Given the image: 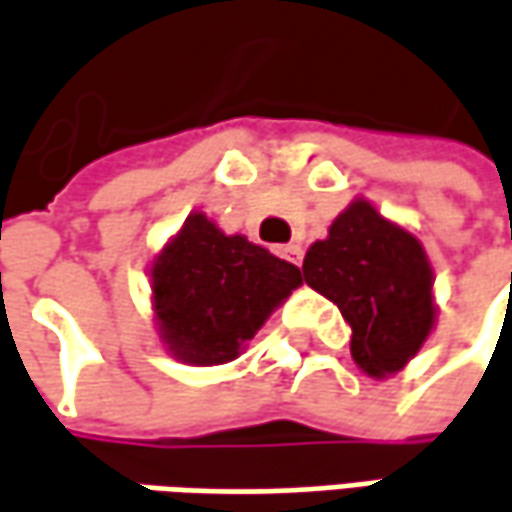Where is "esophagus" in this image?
<instances>
[{
    "label": "esophagus",
    "instance_id": "34e87169",
    "mask_svg": "<svg viewBox=\"0 0 512 512\" xmlns=\"http://www.w3.org/2000/svg\"><path fill=\"white\" fill-rule=\"evenodd\" d=\"M278 252L283 257H286L289 263H295V266H300V257H303V249H300L298 243H286V246H280Z\"/></svg>",
    "mask_w": 512,
    "mask_h": 512
}]
</instances>
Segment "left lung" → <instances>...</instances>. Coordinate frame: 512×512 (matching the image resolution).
I'll return each mask as SVG.
<instances>
[{"label": "left lung", "instance_id": "1", "mask_svg": "<svg viewBox=\"0 0 512 512\" xmlns=\"http://www.w3.org/2000/svg\"><path fill=\"white\" fill-rule=\"evenodd\" d=\"M303 280L352 326V358L372 378L410 361L435 321L433 269L418 237L355 200L309 246Z\"/></svg>", "mask_w": 512, "mask_h": 512}]
</instances>
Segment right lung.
Masks as SVG:
<instances>
[{
  "instance_id": "right-lung-1",
  "label": "right lung",
  "mask_w": 512,
  "mask_h": 512,
  "mask_svg": "<svg viewBox=\"0 0 512 512\" xmlns=\"http://www.w3.org/2000/svg\"><path fill=\"white\" fill-rule=\"evenodd\" d=\"M298 266L191 214L151 266V292L168 349L189 364H226L269 312L298 289Z\"/></svg>"
}]
</instances>
